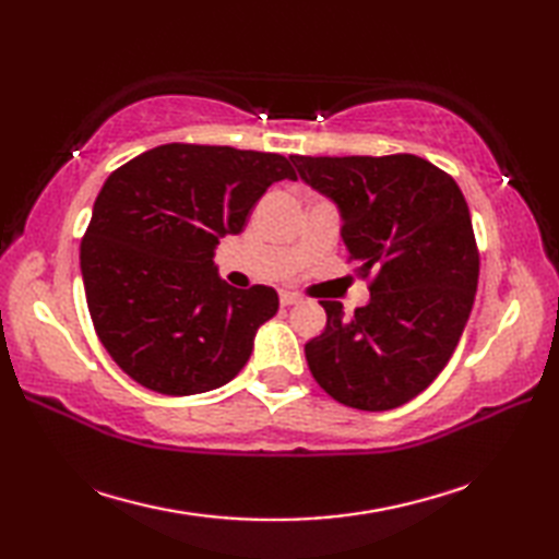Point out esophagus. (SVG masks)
Here are the masks:
<instances>
[{
    "label": "esophagus",
    "instance_id": "esophagus-1",
    "mask_svg": "<svg viewBox=\"0 0 559 559\" xmlns=\"http://www.w3.org/2000/svg\"><path fill=\"white\" fill-rule=\"evenodd\" d=\"M302 298L298 293H290V290H281V305L283 307H290V305H298Z\"/></svg>",
    "mask_w": 559,
    "mask_h": 559
}]
</instances>
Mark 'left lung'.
Returning <instances> with one entry per match:
<instances>
[{
    "mask_svg": "<svg viewBox=\"0 0 559 559\" xmlns=\"http://www.w3.org/2000/svg\"><path fill=\"white\" fill-rule=\"evenodd\" d=\"M341 211V237L370 302L346 317L319 300L326 329L305 346L310 372L331 399L391 411L435 382L468 322L480 254L454 177L413 153L290 156Z\"/></svg>",
    "mask_w": 559,
    "mask_h": 559,
    "instance_id": "1",
    "label": "left lung"
}]
</instances>
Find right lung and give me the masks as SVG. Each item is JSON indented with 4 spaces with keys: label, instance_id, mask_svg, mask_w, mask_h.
Listing matches in <instances>:
<instances>
[{
    "label": "right lung",
    "instance_id": "right-lung-1",
    "mask_svg": "<svg viewBox=\"0 0 559 559\" xmlns=\"http://www.w3.org/2000/svg\"><path fill=\"white\" fill-rule=\"evenodd\" d=\"M278 180H298L286 156L201 144L151 148L105 180L81 276L100 343L134 382L192 396L242 370L278 293L228 286L213 249Z\"/></svg>",
    "mask_w": 559,
    "mask_h": 559
}]
</instances>
